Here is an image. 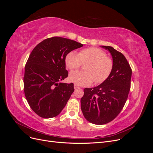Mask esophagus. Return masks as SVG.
<instances>
[{"label": "esophagus", "mask_w": 153, "mask_h": 153, "mask_svg": "<svg viewBox=\"0 0 153 153\" xmlns=\"http://www.w3.org/2000/svg\"><path fill=\"white\" fill-rule=\"evenodd\" d=\"M74 88H75V89H79L80 87H79V86H78V85H76V84H75V85H74Z\"/></svg>", "instance_id": "obj_1"}]
</instances>
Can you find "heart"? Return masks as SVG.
I'll return each mask as SVG.
<instances>
[{
	"instance_id": "1",
	"label": "heart",
	"mask_w": 153,
	"mask_h": 153,
	"mask_svg": "<svg viewBox=\"0 0 153 153\" xmlns=\"http://www.w3.org/2000/svg\"><path fill=\"white\" fill-rule=\"evenodd\" d=\"M67 68L73 71L79 68L82 63L85 64V72L73 71L69 76L70 82L80 86L101 84L107 79L113 69V61L106 57V53L98 48H84L77 53L74 51L69 52L66 56Z\"/></svg>"
}]
</instances>
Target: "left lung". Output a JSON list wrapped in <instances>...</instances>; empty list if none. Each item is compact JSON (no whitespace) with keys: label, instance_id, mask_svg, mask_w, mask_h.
<instances>
[{"label":"left lung","instance_id":"1","mask_svg":"<svg viewBox=\"0 0 153 153\" xmlns=\"http://www.w3.org/2000/svg\"><path fill=\"white\" fill-rule=\"evenodd\" d=\"M110 53L113 69L107 79L98 86L84 89L81 109L84 117L94 124L112 121L122 110L130 90L131 69L121 52L110 46H101Z\"/></svg>","mask_w":153,"mask_h":153}]
</instances>
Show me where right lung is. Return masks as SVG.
Instances as JSON below:
<instances>
[{
  "label": "right lung",
  "mask_w": 153,
  "mask_h": 153,
  "mask_svg": "<svg viewBox=\"0 0 153 153\" xmlns=\"http://www.w3.org/2000/svg\"><path fill=\"white\" fill-rule=\"evenodd\" d=\"M82 47L75 41L53 37L41 41L32 51L25 67L24 92L30 108L39 116L56 117L66 106L74 85L61 82L68 76L65 58Z\"/></svg>",
  "instance_id": "1"
}]
</instances>
